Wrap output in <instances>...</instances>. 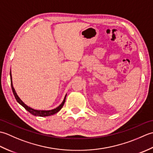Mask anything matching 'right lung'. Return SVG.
Listing matches in <instances>:
<instances>
[{
  "instance_id": "right-lung-1",
  "label": "right lung",
  "mask_w": 153,
  "mask_h": 153,
  "mask_svg": "<svg viewBox=\"0 0 153 153\" xmlns=\"http://www.w3.org/2000/svg\"><path fill=\"white\" fill-rule=\"evenodd\" d=\"M10 82H11V87H12V92L13 93H14V95L15 97V98L16 99V100H17V102L20 104V105L24 107V108L27 110V111L31 113L32 115L33 116H41V117H43V116H51V115H53L54 114L57 113L58 111H60V109L62 108V106H64V103H65V101H66V95L64 97V99L63 100V102H62L61 105L58 106L57 108H54L53 110H35V109H33L30 108V106H27L22 101V100L19 99V97L18 96L17 94H16V91H15V89L14 88V87H13V85H12V75H11V70H10Z\"/></svg>"
}]
</instances>
